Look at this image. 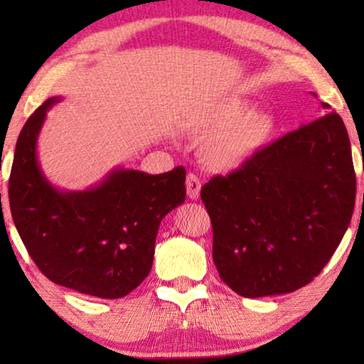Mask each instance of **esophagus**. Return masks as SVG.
I'll return each instance as SVG.
<instances>
[{"mask_svg":"<svg viewBox=\"0 0 364 364\" xmlns=\"http://www.w3.org/2000/svg\"><path fill=\"white\" fill-rule=\"evenodd\" d=\"M200 188H202V184H200L199 178H197V175L188 173V176H186V191H188L189 199H193V200L199 199Z\"/></svg>","mask_w":364,"mask_h":364,"instance_id":"34e87169","label":"esophagus"}]
</instances>
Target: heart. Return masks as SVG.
Segmentation results:
<instances>
[{
	"label": "heart",
	"mask_w": 364,
	"mask_h": 364,
	"mask_svg": "<svg viewBox=\"0 0 364 364\" xmlns=\"http://www.w3.org/2000/svg\"><path fill=\"white\" fill-rule=\"evenodd\" d=\"M188 130L205 134L200 156L208 168L230 171L242 167L263 149L274 132V122L260 110H249L239 97H225L188 122Z\"/></svg>",
	"instance_id": "obj_1"
}]
</instances>
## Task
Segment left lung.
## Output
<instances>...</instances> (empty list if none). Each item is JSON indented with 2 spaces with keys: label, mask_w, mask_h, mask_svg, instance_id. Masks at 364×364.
Here are the masks:
<instances>
[{
  "label": "left lung",
  "mask_w": 364,
  "mask_h": 364,
  "mask_svg": "<svg viewBox=\"0 0 364 364\" xmlns=\"http://www.w3.org/2000/svg\"><path fill=\"white\" fill-rule=\"evenodd\" d=\"M326 115L258 151L200 191L220 278L247 299L297 291L321 273L352 220V147L341 115Z\"/></svg>",
  "instance_id": "1"
}]
</instances>
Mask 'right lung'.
<instances>
[{"label":"right lung","instance_id":"right-lung-1","mask_svg":"<svg viewBox=\"0 0 364 364\" xmlns=\"http://www.w3.org/2000/svg\"><path fill=\"white\" fill-rule=\"evenodd\" d=\"M49 97L19 134L9 176L17 232L49 281L100 299H120L152 268L160 221L186 197V170L149 175L114 168L85 191H60L41 171L36 143Z\"/></svg>","mask_w":364,"mask_h":364}]
</instances>
